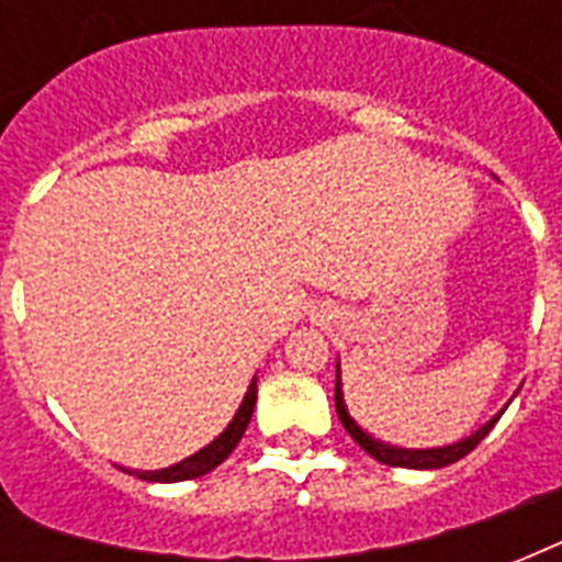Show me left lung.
Listing matches in <instances>:
<instances>
[{"label":"left lung","mask_w":562,"mask_h":562,"mask_svg":"<svg viewBox=\"0 0 562 562\" xmlns=\"http://www.w3.org/2000/svg\"><path fill=\"white\" fill-rule=\"evenodd\" d=\"M335 411H338V417H341L344 428L350 431V437L356 443L375 458L379 463H387V467H405V470H440V467H449V463L461 461L463 454H470L475 446L490 435V428L496 426L498 417H502V411H498L496 417L490 419L487 426H481L475 435L463 437L458 443L452 446H440V449H400V446H387L382 440H375L373 435H368L364 428L350 417V411L344 405V393H341V370L335 375Z\"/></svg>","instance_id":"obj_1"}]
</instances>
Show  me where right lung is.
Listing matches in <instances>:
<instances>
[{
    "label": "right lung",
    "mask_w": 562,
    "mask_h": 562,
    "mask_svg": "<svg viewBox=\"0 0 562 562\" xmlns=\"http://www.w3.org/2000/svg\"><path fill=\"white\" fill-rule=\"evenodd\" d=\"M254 405H256V375L254 382H250V387H247L245 400H241V405H238L236 417L229 419V426L221 431L215 440H212L210 446H203L201 452H194L192 458H187V461L175 463V467H169V470H154V472H131V475H139L143 481H162V484H169V481H189V479H201V475H206V472H212L218 463L227 461V454L233 452L238 446V440H241V435H245L247 423H250V417H254Z\"/></svg>",
    "instance_id": "1"
}]
</instances>
